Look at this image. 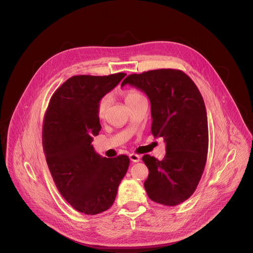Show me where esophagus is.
<instances>
[{
  "mask_svg": "<svg viewBox=\"0 0 253 253\" xmlns=\"http://www.w3.org/2000/svg\"><path fill=\"white\" fill-rule=\"evenodd\" d=\"M129 159H130V161L131 162H139L140 160H141V156L140 155H138V154H134V153H131V154H129Z\"/></svg>",
  "mask_w": 253,
  "mask_h": 253,
  "instance_id": "obj_1",
  "label": "esophagus"
}]
</instances>
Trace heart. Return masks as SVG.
I'll list each match as a JSON object with an SVG mask.
<instances>
[{"label":"heart","mask_w":253,"mask_h":253,"mask_svg":"<svg viewBox=\"0 0 253 253\" xmlns=\"http://www.w3.org/2000/svg\"><path fill=\"white\" fill-rule=\"evenodd\" d=\"M124 96H125V99H126V102L127 103V105L132 104L133 102H135L138 99H140L141 97H143V95L139 91L134 90V89L126 90L125 93H124ZM107 106H108V97L105 96L99 100L98 104H97V108H96L97 116H98L100 120L103 119L105 116Z\"/></svg>","instance_id":"heart-1"}]
</instances>
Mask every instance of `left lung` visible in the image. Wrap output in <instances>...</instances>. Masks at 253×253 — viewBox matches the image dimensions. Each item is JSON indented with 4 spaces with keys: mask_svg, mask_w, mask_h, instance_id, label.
Segmentation results:
<instances>
[{
    "mask_svg": "<svg viewBox=\"0 0 253 253\" xmlns=\"http://www.w3.org/2000/svg\"><path fill=\"white\" fill-rule=\"evenodd\" d=\"M129 84L144 91L151 102L154 137H162L166 155L158 160L144 155L149 169L144 182L148 197L164 206H177L197 189L207 162L208 118L203 96L180 70L159 69L128 75Z\"/></svg>",
    "mask_w": 253,
    "mask_h": 253,
    "instance_id": "obj_1",
    "label": "left lung"
}]
</instances>
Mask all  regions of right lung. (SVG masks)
<instances>
[{"mask_svg": "<svg viewBox=\"0 0 253 253\" xmlns=\"http://www.w3.org/2000/svg\"><path fill=\"white\" fill-rule=\"evenodd\" d=\"M126 75L73 76L52 94L44 114L42 146L52 179L63 198L86 215L113 205L129 165L126 155L101 157L91 145L101 129L97 104Z\"/></svg>", "mask_w": 253, "mask_h": 253, "instance_id": "obj_1", "label": "right lung"}]
</instances>
